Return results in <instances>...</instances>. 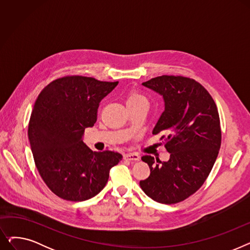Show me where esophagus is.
<instances>
[{"label": "esophagus", "mask_w": 250, "mask_h": 250, "mask_svg": "<svg viewBox=\"0 0 250 250\" xmlns=\"http://www.w3.org/2000/svg\"><path fill=\"white\" fill-rule=\"evenodd\" d=\"M125 159L130 160V161H138L140 159V156L138 153H126L125 154Z\"/></svg>", "instance_id": "34e87169"}]
</instances>
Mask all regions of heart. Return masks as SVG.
<instances>
[{
	"mask_svg": "<svg viewBox=\"0 0 250 250\" xmlns=\"http://www.w3.org/2000/svg\"><path fill=\"white\" fill-rule=\"evenodd\" d=\"M138 105H148V100L137 90H130L126 96V106L128 108Z\"/></svg>",
	"mask_w": 250,
	"mask_h": 250,
	"instance_id": "heart-1",
	"label": "heart"
}]
</instances>
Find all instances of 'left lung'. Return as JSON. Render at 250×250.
Segmentation results:
<instances>
[{
    "label": "left lung",
    "mask_w": 250,
    "mask_h": 250,
    "mask_svg": "<svg viewBox=\"0 0 250 250\" xmlns=\"http://www.w3.org/2000/svg\"><path fill=\"white\" fill-rule=\"evenodd\" d=\"M143 85L164 98L153 135L165 134L160 140L170 159L143 156L151 172L140 186L156 202L177 204L201 188L215 164L222 140L217 105L203 85L188 77L163 75Z\"/></svg>",
    "instance_id": "obj_1"
}]
</instances>
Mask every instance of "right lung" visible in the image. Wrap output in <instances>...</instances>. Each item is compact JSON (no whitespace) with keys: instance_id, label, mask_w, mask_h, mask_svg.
Wrapping results in <instances>:
<instances>
[{"instance_id":"1","label":"right lung","mask_w":250,"mask_h":250,"mask_svg":"<svg viewBox=\"0 0 250 250\" xmlns=\"http://www.w3.org/2000/svg\"><path fill=\"white\" fill-rule=\"evenodd\" d=\"M117 84L65 76L45 86L34 103L28 125L34 163L47 188L62 200L93 198L123 158L114 151L93 152L82 141L84 129L97 121L100 101Z\"/></svg>"}]
</instances>
